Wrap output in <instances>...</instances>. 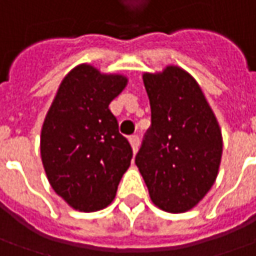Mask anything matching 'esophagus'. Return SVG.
<instances>
[{"mask_svg": "<svg viewBox=\"0 0 256 256\" xmlns=\"http://www.w3.org/2000/svg\"><path fill=\"white\" fill-rule=\"evenodd\" d=\"M128 142H130V146H132V148H133V153L136 154L137 150H138V144H140L138 136H132L128 138Z\"/></svg>", "mask_w": 256, "mask_h": 256, "instance_id": "1", "label": "esophagus"}]
</instances>
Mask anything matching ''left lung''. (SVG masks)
I'll return each instance as SVG.
<instances>
[{"mask_svg":"<svg viewBox=\"0 0 256 256\" xmlns=\"http://www.w3.org/2000/svg\"><path fill=\"white\" fill-rule=\"evenodd\" d=\"M152 128L136 156L156 207L190 211L214 186L222 156V134L197 80L177 65L143 74Z\"/></svg>","mask_w":256,"mask_h":256,"instance_id":"1","label":"left lung"}]
</instances>
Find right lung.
I'll return each instance as SVG.
<instances>
[{
  "label": "right lung",
  "instance_id": "obj_1",
  "mask_svg": "<svg viewBox=\"0 0 256 256\" xmlns=\"http://www.w3.org/2000/svg\"><path fill=\"white\" fill-rule=\"evenodd\" d=\"M128 76L80 64L58 88L40 130V158L49 184L69 207L94 212L110 206L133 157L110 102Z\"/></svg>",
  "mask_w": 256,
  "mask_h": 256
}]
</instances>
